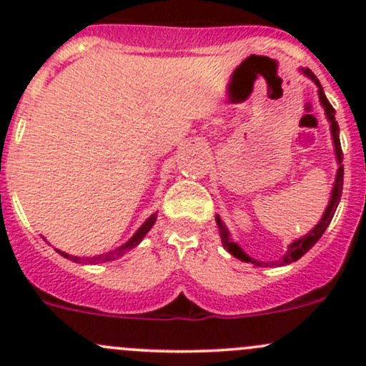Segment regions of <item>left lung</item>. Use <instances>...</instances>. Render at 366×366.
Segmentation results:
<instances>
[{
	"instance_id": "1",
	"label": "left lung",
	"mask_w": 366,
	"mask_h": 366,
	"mask_svg": "<svg viewBox=\"0 0 366 366\" xmlns=\"http://www.w3.org/2000/svg\"><path fill=\"white\" fill-rule=\"evenodd\" d=\"M302 74H306V76L310 77V79L313 81V83L319 86V99H320V104L324 106V112H326V117L327 120L331 122V134H333V143H335V154H337V161H338V172H337V179H335V187H333V193H331V202L330 205H327L326 212H324L322 219L319 221V223L315 224V228H313L310 234H306L305 237L297 239V241H294L292 244L289 246V252L283 254V258H280L278 262H272L271 265H285V264H292V262L299 260V258L302 257L306 252H310V249L313 248V244H315L317 241H319L320 237H322V234L326 232L327 224L331 223V219H333L335 216V210H337L338 204H340V197H342V189H343V152H342V147H340V136H338V122L335 120V108L330 104V101H327V97L324 95V90L322 86H320L319 79H317L315 74L312 72L310 69H301ZM216 223L217 227H219V235H221V241H223V246L228 249L232 254H234L235 258H239V260L242 262H253L254 265H269V264H264V262H258V260H253V258H249L248 254L242 252L241 248H239L235 242L230 241V235H228V230L224 228L223 221H221L219 216H216Z\"/></svg>"
}]
</instances>
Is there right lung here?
Wrapping results in <instances>:
<instances>
[{
	"mask_svg": "<svg viewBox=\"0 0 366 366\" xmlns=\"http://www.w3.org/2000/svg\"><path fill=\"white\" fill-rule=\"evenodd\" d=\"M156 219H157V216H156V214H152V216H150L149 219H147L145 223H143L142 227L138 228V232H136V234L132 235V237L129 239V241L125 242L124 246H120V248H117V249H114V252H109V253H106V254H99V257H94V258H81V257H72V254H67V253L60 252V249H56V252L60 253L61 257H65V258H69V260L76 262V264H95V262L114 260V258L122 257V254L127 253L129 249H132V248H134V246H138L139 242L143 241V237H145V235H147V232H149L150 228L154 227Z\"/></svg>",
	"mask_w": 366,
	"mask_h": 366,
	"instance_id": "right-lung-1",
	"label": "right lung"
}]
</instances>
